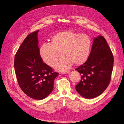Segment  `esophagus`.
<instances>
[{
    "label": "esophagus",
    "instance_id": "1",
    "mask_svg": "<svg viewBox=\"0 0 124 124\" xmlns=\"http://www.w3.org/2000/svg\"><path fill=\"white\" fill-rule=\"evenodd\" d=\"M69 72H70L69 70H66V71H62L61 73H63V74H64V73H65V74H66V73H68Z\"/></svg>",
    "mask_w": 124,
    "mask_h": 124
}]
</instances>
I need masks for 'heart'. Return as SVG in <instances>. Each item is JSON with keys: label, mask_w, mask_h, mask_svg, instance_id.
<instances>
[{"label": "heart", "mask_w": 124, "mask_h": 124, "mask_svg": "<svg viewBox=\"0 0 124 124\" xmlns=\"http://www.w3.org/2000/svg\"><path fill=\"white\" fill-rule=\"evenodd\" d=\"M92 45V41L86 34L65 31L53 35L51 43H45L39 48V55L45 63L54 66L61 56L63 58L55 65L58 70L81 65L88 60ZM62 54H61V53Z\"/></svg>", "instance_id": "b5f03b06"}]
</instances>
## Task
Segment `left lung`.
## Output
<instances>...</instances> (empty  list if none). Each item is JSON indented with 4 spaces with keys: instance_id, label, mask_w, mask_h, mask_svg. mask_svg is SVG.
Instances as JSON below:
<instances>
[{
    "instance_id": "1",
    "label": "left lung",
    "mask_w": 124,
    "mask_h": 124,
    "mask_svg": "<svg viewBox=\"0 0 124 124\" xmlns=\"http://www.w3.org/2000/svg\"><path fill=\"white\" fill-rule=\"evenodd\" d=\"M113 63V55L105 39L101 35L95 38L88 60L76 69L81 76L76 86L79 94L86 99L101 94L111 81Z\"/></svg>"
}]
</instances>
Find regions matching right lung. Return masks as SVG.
Returning a JSON list of instances; mask_svg holds the SVG:
<instances>
[{
    "label": "right lung",
    "mask_w": 124,
    "mask_h": 124,
    "mask_svg": "<svg viewBox=\"0 0 124 124\" xmlns=\"http://www.w3.org/2000/svg\"><path fill=\"white\" fill-rule=\"evenodd\" d=\"M29 34L24 39L15 57L14 66L18 85L26 95L43 100L54 88V81L58 75L43 62L39 55L38 33Z\"/></svg>",
    "instance_id": "obj_1"
}]
</instances>
